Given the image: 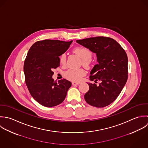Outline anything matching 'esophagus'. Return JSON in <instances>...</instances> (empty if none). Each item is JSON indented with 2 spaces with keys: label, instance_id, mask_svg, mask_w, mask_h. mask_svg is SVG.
<instances>
[{
  "label": "esophagus",
  "instance_id": "esophagus-1",
  "mask_svg": "<svg viewBox=\"0 0 148 148\" xmlns=\"http://www.w3.org/2000/svg\"><path fill=\"white\" fill-rule=\"evenodd\" d=\"M72 85H73V86H75V85H78V84H79L80 83H77V82H73L72 83Z\"/></svg>",
  "mask_w": 148,
  "mask_h": 148
}]
</instances>
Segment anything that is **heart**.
I'll use <instances>...</instances> for the list:
<instances>
[{"label": "heart", "mask_w": 148, "mask_h": 148, "mask_svg": "<svg viewBox=\"0 0 148 148\" xmlns=\"http://www.w3.org/2000/svg\"><path fill=\"white\" fill-rule=\"evenodd\" d=\"M74 51L83 60L82 63L83 65L88 67L91 65L92 53L90 50L86 47H80L75 48ZM66 61V54L65 53H62L60 56V62L61 64L64 65L65 64ZM85 75L86 72L83 69H71L65 73V77L68 79L73 82H79L82 79V77Z\"/></svg>", "instance_id": "1"}]
</instances>
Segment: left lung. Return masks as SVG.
<instances>
[{"label": "left lung", "instance_id": "obj_1", "mask_svg": "<svg viewBox=\"0 0 148 148\" xmlns=\"http://www.w3.org/2000/svg\"><path fill=\"white\" fill-rule=\"evenodd\" d=\"M76 42L97 54L98 64L90 72L91 81H100L99 86L88 83V91L84 95L86 102L96 107L112 103L121 92L128 77L126 53L114 39L96 37Z\"/></svg>", "mask_w": 148, "mask_h": 148}]
</instances>
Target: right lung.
Returning a JSON list of instances; mask_svg holds the SVG:
<instances>
[{
    "label": "right lung",
    "instance_id": "right-lung-1",
    "mask_svg": "<svg viewBox=\"0 0 148 148\" xmlns=\"http://www.w3.org/2000/svg\"><path fill=\"white\" fill-rule=\"evenodd\" d=\"M72 41L45 40L35 42L29 50L23 70L25 82L32 95L41 105L51 107L61 103L71 87V82L52 79L53 69L60 66L59 56L69 48Z\"/></svg>",
    "mask_w": 148,
    "mask_h": 148
}]
</instances>
